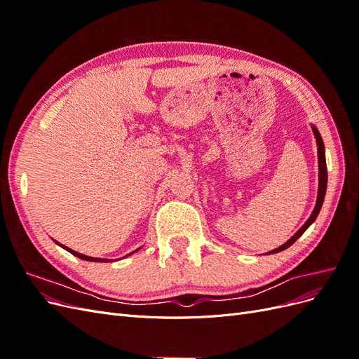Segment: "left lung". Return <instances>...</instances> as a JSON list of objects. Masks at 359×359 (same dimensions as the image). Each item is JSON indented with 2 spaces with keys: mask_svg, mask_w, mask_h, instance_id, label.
Here are the masks:
<instances>
[{
  "mask_svg": "<svg viewBox=\"0 0 359 359\" xmlns=\"http://www.w3.org/2000/svg\"><path fill=\"white\" fill-rule=\"evenodd\" d=\"M313 128V135H314V139H316V144H318V163H319V189H318V199H316V205H314V210L311 212V215L309 217V220L302 224L301 229L297 231V233L293 235L292 238H289V240L283 244L280 245L274 250H271V252H268V255H274V253H278V252H283V250H286L287 247H290L293 243H295L298 238L306 232L310 224L316 220V217L319 215V211L322 208V203H323V199H325V193H327V184H328V172H327V160H325V145H323V140H322V136L319 133V130L311 126Z\"/></svg>",
  "mask_w": 359,
  "mask_h": 359,
  "instance_id": "left-lung-1",
  "label": "left lung"
}]
</instances>
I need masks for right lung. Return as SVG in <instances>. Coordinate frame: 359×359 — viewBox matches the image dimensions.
Returning <instances> with one entry per match:
<instances>
[{
    "label": "right lung",
    "instance_id": "1",
    "mask_svg": "<svg viewBox=\"0 0 359 359\" xmlns=\"http://www.w3.org/2000/svg\"><path fill=\"white\" fill-rule=\"evenodd\" d=\"M55 241V240H53ZM60 247H62L64 250H67L69 253H72L73 256H76V257H79V259H82V260H90V262H111V259H100V257H91V256H86V255H82V253H78V252H74V250H72V248H69V247H66V245H62V244H60L58 241H55ZM139 250V248H137ZM137 250H135V252H132V253H128L127 256H130V255H133V253H136Z\"/></svg>",
    "mask_w": 359,
    "mask_h": 359
}]
</instances>
